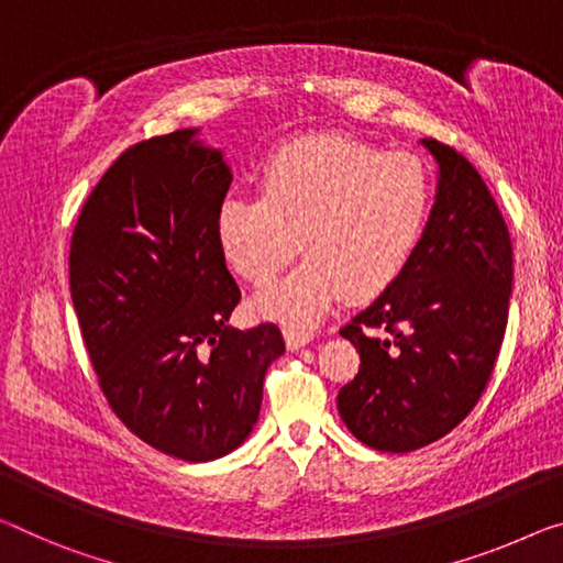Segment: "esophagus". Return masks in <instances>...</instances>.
<instances>
[{
	"mask_svg": "<svg viewBox=\"0 0 563 563\" xmlns=\"http://www.w3.org/2000/svg\"><path fill=\"white\" fill-rule=\"evenodd\" d=\"M311 336H314V334L307 332V330H284V340H287L289 350L305 347V344L311 342Z\"/></svg>",
	"mask_w": 563,
	"mask_h": 563,
	"instance_id": "esophagus-1",
	"label": "esophagus"
}]
</instances>
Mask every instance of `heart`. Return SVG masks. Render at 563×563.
Returning <instances> with one entry per match:
<instances>
[{
	"mask_svg": "<svg viewBox=\"0 0 563 563\" xmlns=\"http://www.w3.org/2000/svg\"><path fill=\"white\" fill-rule=\"evenodd\" d=\"M432 184L412 153L344 135L299 137L272 155L262 196L229 194L216 213L221 252L254 287L305 249L307 262L256 309L287 324L322 319L336 299H372L405 272L426 231Z\"/></svg>",
	"mask_w": 563,
	"mask_h": 563,
	"instance_id": "b5f03b06",
	"label": "heart"
}]
</instances>
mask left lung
<instances>
[{
  "label": "left lung",
  "mask_w": 563,
  "mask_h": 563,
  "mask_svg": "<svg viewBox=\"0 0 563 563\" xmlns=\"http://www.w3.org/2000/svg\"><path fill=\"white\" fill-rule=\"evenodd\" d=\"M440 180L405 272L340 334L360 369L336 395L344 426L383 453H410L468 418L496 367L514 246L486 180L451 145L422 137Z\"/></svg>",
  "instance_id": "1"
}]
</instances>
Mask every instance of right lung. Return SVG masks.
Listing matches in <instances>:
<instances>
[{
	"instance_id": "right-lung-1",
	"label": "right lung",
	"mask_w": 563,
	"mask_h": 563,
	"mask_svg": "<svg viewBox=\"0 0 563 563\" xmlns=\"http://www.w3.org/2000/svg\"><path fill=\"white\" fill-rule=\"evenodd\" d=\"M229 186L194 128L148 137L98 180L70 241L73 305L110 410L188 463L244 443L284 354L276 324L229 327L241 289L216 233Z\"/></svg>"
}]
</instances>
